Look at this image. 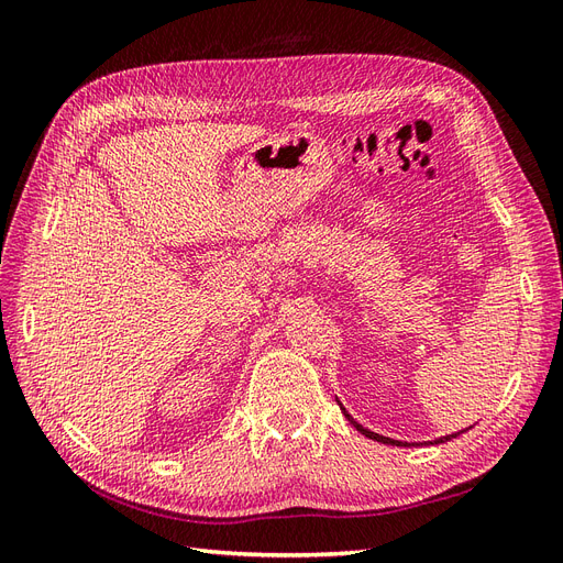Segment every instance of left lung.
I'll list each match as a JSON object with an SVG mask.
<instances>
[{
	"label": "left lung",
	"instance_id": "left-lung-1",
	"mask_svg": "<svg viewBox=\"0 0 563 563\" xmlns=\"http://www.w3.org/2000/svg\"><path fill=\"white\" fill-rule=\"evenodd\" d=\"M335 401H338V406H340V411H343V416L354 424L356 428V432H362L364 437H368V439H373V441H380V444H387V446H413V444H408V441H399V439H389V437H383V434H378V432H371V430H366L364 424H360L356 422L347 411H345V406L340 404V399L335 397ZM470 430V428H467ZM467 430H460V432H455V434H446V437H439V439H434V441H424V444H444V441H449V439H455V437H460L463 432H467Z\"/></svg>",
	"mask_w": 563,
	"mask_h": 563
}]
</instances>
